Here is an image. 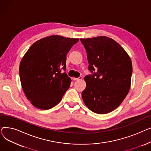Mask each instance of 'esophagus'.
Returning <instances> with one entry per match:
<instances>
[{
    "mask_svg": "<svg viewBox=\"0 0 151 151\" xmlns=\"http://www.w3.org/2000/svg\"><path fill=\"white\" fill-rule=\"evenodd\" d=\"M82 79H83V77L82 76H80V77H78V78H73V80L74 81H76V80H81Z\"/></svg>",
    "mask_w": 151,
    "mask_h": 151,
    "instance_id": "34e87169",
    "label": "esophagus"
}]
</instances>
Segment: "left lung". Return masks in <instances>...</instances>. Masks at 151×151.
<instances>
[{
	"mask_svg": "<svg viewBox=\"0 0 151 151\" xmlns=\"http://www.w3.org/2000/svg\"><path fill=\"white\" fill-rule=\"evenodd\" d=\"M87 52L88 69L84 77L83 101L92 112H111L123 101L130 88L132 63L128 54L113 39L106 36L80 38ZM98 70L95 73L94 68Z\"/></svg>",
	"mask_w": 151,
	"mask_h": 151,
	"instance_id": "1",
	"label": "left lung"
}]
</instances>
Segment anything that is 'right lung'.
Listing matches in <instances>:
<instances>
[{"instance_id":"add662e5","label":"right lung","mask_w":151,"mask_h":151,"mask_svg":"<svg viewBox=\"0 0 151 151\" xmlns=\"http://www.w3.org/2000/svg\"><path fill=\"white\" fill-rule=\"evenodd\" d=\"M78 41V38L51 35L35 42L24 55L19 65L21 83L35 107L52 108L69 89L71 80L65 72L66 57Z\"/></svg>"}]
</instances>
